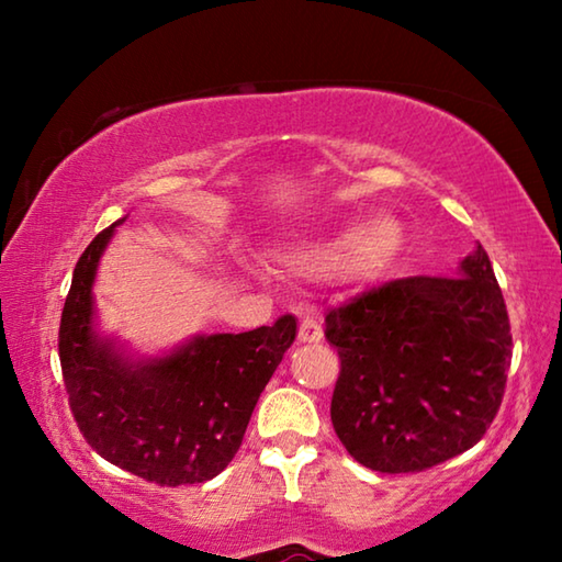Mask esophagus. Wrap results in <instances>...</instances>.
Wrapping results in <instances>:
<instances>
[{"label":"esophagus","instance_id":"obj_1","mask_svg":"<svg viewBox=\"0 0 562 562\" xmlns=\"http://www.w3.org/2000/svg\"><path fill=\"white\" fill-rule=\"evenodd\" d=\"M322 337H325V331H322L319 322L315 317L300 319V331H297L300 341H310V345H315V341H322Z\"/></svg>","mask_w":562,"mask_h":562}]
</instances>
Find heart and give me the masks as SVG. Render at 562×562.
Wrapping results in <instances>:
<instances>
[{"label":"heart","instance_id":"b5f03b06","mask_svg":"<svg viewBox=\"0 0 562 562\" xmlns=\"http://www.w3.org/2000/svg\"><path fill=\"white\" fill-rule=\"evenodd\" d=\"M402 245V223L394 215L379 213L359 227H345L319 240L292 247L282 260L302 274H329L341 268L349 278L369 280L394 262Z\"/></svg>","mask_w":562,"mask_h":562}]
</instances>
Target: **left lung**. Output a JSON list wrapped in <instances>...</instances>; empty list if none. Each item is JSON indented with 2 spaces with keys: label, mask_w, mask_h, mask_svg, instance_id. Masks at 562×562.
Returning a JSON list of instances; mask_svg holds the SVG:
<instances>
[{
  "label": "left lung",
  "mask_w": 562,
  "mask_h": 562,
  "mask_svg": "<svg viewBox=\"0 0 562 562\" xmlns=\"http://www.w3.org/2000/svg\"><path fill=\"white\" fill-rule=\"evenodd\" d=\"M341 361L331 426L379 473H416L469 451L498 414L510 322L481 245L456 278H402L327 310Z\"/></svg>",
  "instance_id": "left-lung-1"
}]
</instances>
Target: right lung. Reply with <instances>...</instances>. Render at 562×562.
Segmentation results:
<instances>
[{"label":"right lung","instance_id":"1","mask_svg":"<svg viewBox=\"0 0 562 562\" xmlns=\"http://www.w3.org/2000/svg\"><path fill=\"white\" fill-rule=\"evenodd\" d=\"M119 223L83 250L64 302L59 359L71 414L101 459L138 479L158 486L211 481L240 449L297 322L284 315L240 335H198L166 357H126L93 329L91 292Z\"/></svg>","mask_w":562,"mask_h":562}]
</instances>
